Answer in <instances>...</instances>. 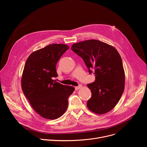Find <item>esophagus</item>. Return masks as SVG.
Masks as SVG:
<instances>
[{
	"mask_svg": "<svg viewBox=\"0 0 147 147\" xmlns=\"http://www.w3.org/2000/svg\"><path fill=\"white\" fill-rule=\"evenodd\" d=\"M82 87V86L81 85H78V86H76V87H75V90H79L80 88H81Z\"/></svg>",
	"mask_w": 147,
	"mask_h": 147,
	"instance_id": "1",
	"label": "esophagus"
}]
</instances>
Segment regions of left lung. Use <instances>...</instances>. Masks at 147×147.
Wrapping results in <instances>:
<instances>
[{"label":"left lung","instance_id":"1","mask_svg":"<svg viewBox=\"0 0 147 147\" xmlns=\"http://www.w3.org/2000/svg\"><path fill=\"white\" fill-rule=\"evenodd\" d=\"M71 49L82 59L90 74L94 71L95 81L87 84L92 93L88 108L97 114L109 112L124 88V71L119 53L114 47L95 39L74 44Z\"/></svg>","mask_w":147,"mask_h":147}]
</instances>
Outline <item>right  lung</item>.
<instances>
[{
    "instance_id": "1",
    "label": "right lung",
    "mask_w": 147,
    "mask_h": 147,
    "mask_svg": "<svg viewBox=\"0 0 147 147\" xmlns=\"http://www.w3.org/2000/svg\"><path fill=\"white\" fill-rule=\"evenodd\" d=\"M69 47L52 44L32 53L28 57L22 78V88L33 109L42 117L56 119L64 114L68 98L74 88L53 80L58 60Z\"/></svg>"
}]
</instances>
